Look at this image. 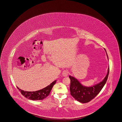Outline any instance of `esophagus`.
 I'll return each mask as SVG.
<instances>
[{"mask_svg": "<svg viewBox=\"0 0 122 122\" xmlns=\"http://www.w3.org/2000/svg\"><path fill=\"white\" fill-rule=\"evenodd\" d=\"M62 75L64 77H66L68 75V71L67 70H64L62 72Z\"/></svg>", "mask_w": 122, "mask_h": 122, "instance_id": "34e87169", "label": "esophagus"}]
</instances>
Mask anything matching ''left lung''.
<instances>
[{
    "instance_id": "1",
    "label": "left lung",
    "mask_w": 122,
    "mask_h": 122,
    "mask_svg": "<svg viewBox=\"0 0 122 122\" xmlns=\"http://www.w3.org/2000/svg\"><path fill=\"white\" fill-rule=\"evenodd\" d=\"M104 49L106 51L105 49ZM106 54L107 55V52ZM109 72V68H108L107 75L102 81L91 87L83 86L77 79L69 76V78L71 81L70 86L71 95L79 102L87 103L90 102L97 95L104 86L107 80Z\"/></svg>"
}]
</instances>
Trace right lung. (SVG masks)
<instances>
[{
  "mask_svg": "<svg viewBox=\"0 0 122 122\" xmlns=\"http://www.w3.org/2000/svg\"><path fill=\"white\" fill-rule=\"evenodd\" d=\"M56 82V80H55L50 85L42 89L34 92H28L24 91L17 87L18 89L20 90L21 94L25 97L32 100H43L46 98L49 95L53 86Z\"/></svg>",
  "mask_w": 122,
  "mask_h": 122,
  "instance_id": "1",
  "label": "right lung"
}]
</instances>
